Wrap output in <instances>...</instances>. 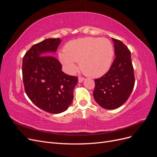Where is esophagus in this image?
I'll return each instance as SVG.
<instances>
[{"instance_id":"1","label":"esophagus","mask_w":157,"mask_h":157,"mask_svg":"<svg viewBox=\"0 0 157 157\" xmlns=\"http://www.w3.org/2000/svg\"><path fill=\"white\" fill-rule=\"evenodd\" d=\"M84 80V77H78V82H83Z\"/></svg>"}]
</instances>
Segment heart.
Returning a JSON list of instances; mask_svg holds the SVG:
<instances>
[{
	"instance_id": "obj_1",
	"label": "heart",
	"mask_w": 157,
	"mask_h": 157,
	"mask_svg": "<svg viewBox=\"0 0 157 157\" xmlns=\"http://www.w3.org/2000/svg\"><path fill=\"white\" fill-rule=\"evenodd\" d=\"M59 54L61 62L69 73H74L80 62V69L90 77H99L110 69L114 56L112 43L107 39L86 37L69 42Z\"/></svg>"
}]
</instances>
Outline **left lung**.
I'll return each instance as SVG.
<instances>
[{
  "label": "left lung",
  "mask_w": 157,
  "mask_h": 157,
  "mask_svg": "<svg viewBox=\"0 0 157 157\" xmlns=\"http://www.w3.org/2000/svg\"><path fill=\"white\" fill-rule=\"evenodd\" d=\"M116 58L108 72L94 80L93 96L98 105L106 109L122 105L130 97L135 84L131 52L119 40L112 38Z\"/></svg>",
  "instance_id": "1"
}]
</instances>
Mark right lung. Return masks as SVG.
<instances>
[{
    "label": "right lung",
    "mask_w": 157,
    "mask_h": 157,
    "mask_svg": "<svg viewBox=\"0 0 157 157\" xmlns=\"http://www.w3.org/2000/svg\"><path fill=\"white\" fill-rule=\"evenodd\" d=\"M61 40L47 39L33 45L23 58L22 75L25 92L31 101L52 114L67 110L73 99L78 77L63 73L55 53Z\"/></svg>",
    "instance_id": "add662e5"
}]
</instances>
